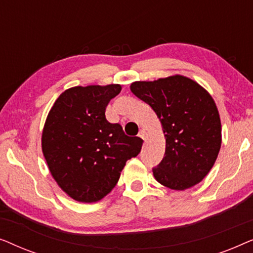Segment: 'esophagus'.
<instances>
[{"label": "esophagus", "mask_w": 253, "mask_h": 253, "mask_svg": "<svg viewBox=\"0 0 253 253\" xmlns=\"http://www.w3.org/2000/svg\"><path fill=\"white\" fill-rule=\"evenodd\" d=\"M138 137H140V138H141V139L146 140V130L141 129V130L139 131V133H138Z\"/></svg>", "instance_id": "34e87169"}]
</instances>
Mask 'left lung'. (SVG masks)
Returning <instances> with one entry per match:
<instances>
[{
	"mask_svg": "<svg viewBox=\"0 0 253 253\" xmlns=\"http://www.w3.org/2000/svg\"><path fill=\"white\" fill-rule=\"evenodd\" d=\"M130 89L151 106L165 133V157L153 168L155 179L177 191L202 182L215 164L222 141L219 110L212 95L182 75L133 82Z\"/></svg>",
	"mask_w": 253,
	"mask_h": 253,
	"instance_id": "8db88e82",
	"label": "left lung"
}]
</instances>
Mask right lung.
<instances>
[{
  "instance_id": "add662e5",
  "label": "right lung",
  "mask_w": 253,
  "mask_h": 253,
  "mask_svg": "<svg viewBox=\"0 0 253 253\" xmlns=\"http://www.w3.org/2000/svg\"><path fill=\"white\" fill-rule=\"evenodd\" d=\"M120 84L75 86L58 96L44 122L41 147L57 185L76 202L95 203L119 182L143 139L127 137L106 120V107Z\"/></svg>"
}]
</instances>
